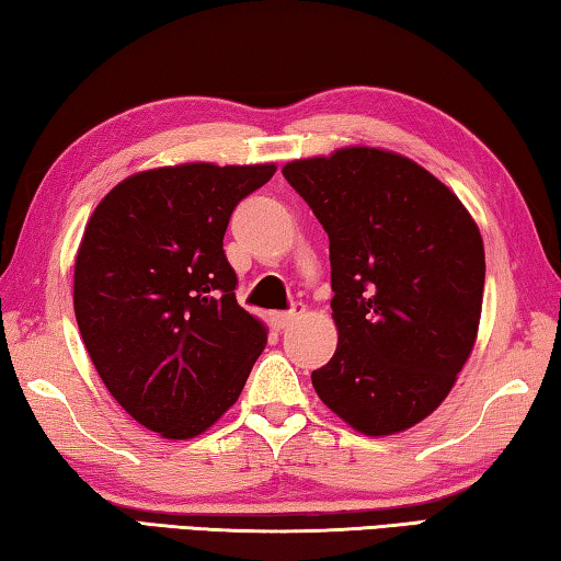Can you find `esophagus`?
I'll use <instances>...</instances> for the list:
<instances>
[{"instance_id": "1", "label": "esophagus", "mask_w": 561, "mask_h": 561, "mask_svg": "<svg viewBox=\"0 0 561 561\" xmlns=\"http://www.w3.org/2000/svg\"><path fill=\"white\" fill-rule=\"evenodd\" d=\"M304 317V307H294L291 311H274V314L270 317V321H272V327L274 329H287L289 324H294V321L297 319H301Z\"/></svg>"}]
</instances>
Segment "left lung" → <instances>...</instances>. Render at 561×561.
<instances>
[{
	"label": "left lung",
	"instance_id": "1",
	"mask_svg": "<svg viewBox=\"0 0 561 561\" xmlns=\"http://www.w3.org/2000/svg\"><path fill=\"white\" fill-rule=\"evenodd\" d=\"M329 234L339 344L311 374L351 428L381 438L428 417L468 364L485 247L468 207L396 150L346 146L282 168Z\"/></svg>",
	"mask_w": 561,
	"mask_h": 561
}]
</instances>
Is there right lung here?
<instances>
[{
    "instance_id": "right-lung-1",
    "label": "right lung",
    "mask_w": 561,
    "mask_h": 561,
    "mask_svg": "<svg viewBox=\"0 0 561 561\" xmlns=\"http://www.w3.org/2000/svg\"><path fill=\"white\" fill-rule=\"evenodd\" d=\"M274 163L205 160L133 173L91 213L73 264V311L101 381L168 440L205 433L234 405L267 327L234 299L222 237Z\"/></svg>"
}]
</instances>
